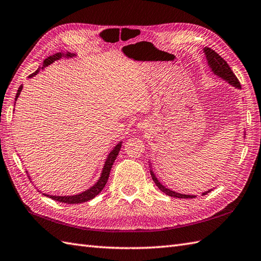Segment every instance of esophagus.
Masks as SVG:
<instances>
[{
  "label": "esophagus",
  "mask_w": 261,
  "mask_h": 261,
  "mask_svg": "<svg viewBox=\"0 0 261 261\" xmlns=\"http://www.w3.org/2000/svg\"><path fill=\"white\" fill-rule=\"evenodd\" d=\"M137 128L140 129L141 132H145V130H148V128H149V125H148L147 121H141V123L138 124Z\"/></svg>",
  "instance_id": "34e87169"
}]
</instances>
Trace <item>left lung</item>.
<instances>
[{"mask_svg":"<svg viewBox=\"0 0 261 261\" xmlns=\"http://www.w3.org/2000/svg\"><path fill=\"white\" fill-rule=\"evenodd\" d=\"M203 52L205 55V58H206V61H207V66H209V68L211 69V71L216 74V76H218L219 78L223 79L224 82H227L229 85L233 86L234 88L237 89H241V85L239 83L238 78L236 77V74L232 72V70H231V68L229 67V65L227 62H225V60H223V58L220 57L216 51H213L212 49L205 47L203 49ZM245 133V132H244ZM246 135V133H245ZM149 163V172H150V175H152V178L153 181L155 182L156 187H158L162 192H164L165 194L170 195V196H173V198H178V199H193V198H196L195 195H191V194H183V193H178V192H175V191H173L171 189H167L165 185L162 184L159 178L156 177L155 173L153 171V166H152V162L148 161ZM212 189L205 191V192L202 193V195H205L209 192H211Z\"/></svg>","mask_w":261,"mask_h":261,"instance_id":"obj_1","label":"left lung"}]
</instances>
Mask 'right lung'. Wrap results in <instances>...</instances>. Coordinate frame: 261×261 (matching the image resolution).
Here are the masks:
<instances>
[{
  "label": "right lung",
  "instance_id": "add662e5",
  "mask_svg": "<svg viewBox=\"0 0 261 261\" xmlns=\"http://www.w3.org/2000/svg\"><path fill=\"white\" fill-rule=\"evenodd\" d=\"M77 57L76 54H70V52H58V54H55L50 56L49 58H47L42 63V66H40L37 71H34L32 74H30L29 76V78H33L34 76H37V74L43 70V69L45 67H48L49 65H51V63H54L55 61L59 60V59H62V58H67V59H69V58H74ZM22 88L23 86L21 85L19 87V89H17V92H16V96H15V101H14V107H15V102L17 100V98H19L21 91H22ZM121 143H123V141L118 142L116 145L114 146V148L111 150V152L108 153L107 158L105 160V163H103V166L101 169V173H100V176L98 177L97 182L95 184H92L91 187L89 189H87L85 191H83V192L80 193H77V194H73V195H51V194H48V193H43L41 192V191H39V192H41L44 196H48V198L55 200V201H59V202H62V203H68V204H77V203H83V202H87L89 201L91 199H94L95 196L97 194H99L102 189L105 188V185L107 183V179L109 177V173H111V170H112V166L114 164V162L116 160V158H117V155L119 153V150L121 148ZM28 173V171H27ZM28 175L30 176V174L28 173ZM31 179V177H30Z\"/></svg>",
  "mask_w": 261,
  "mask_h": 261
}]
</instances>
